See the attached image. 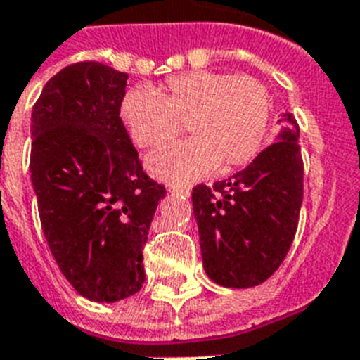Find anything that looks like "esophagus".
<instances>
[{"label":"esophagus","mask_w":360,"mask_h":360,"mask_svg":"<svg viewBox=\"0 0 360 360\" xmlns=\"http://www.w3.org/2000/svg\"><path fill=\"white\" fill-rule=\"evenodd\" d=\"M172 192H177V194L188 195L190 194V186H186V185H174V186H172Z\"/></svg>","instance_id":"34e87169"}]
</instances>
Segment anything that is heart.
I'll return each mask as SVG.
<instances>
[{
    "label": "heart",
    "instance_id": "b5f03b06",
    "mask_svg": "<svg viewBox=\"0 0 360 360\" xmlns=\"http://www.w3.org/2000/svg\"><path fill=\"white\" fill-rule=\"evenodd\" d=\"M122 120L139 148H157L183 131L192 140L166 146L148 159L153 175L190 181L246 166L264 144L270 94L251 75L190 72L166 81L157 92L133 89L122 101Z\"/></svg>",
    "mask_w": 360,
    "mask_h": 360
}]
</instances>
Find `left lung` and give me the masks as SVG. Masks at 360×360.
Returning <instances> with one entry per match:
<instances>
[{
	"mask_svg": "<svg viewBox=\"0 0 360 360\" xmlns=\"http://www.w3.org/2000/svg\"><path fill=\"white\" fill-rule=\"evenodd\" d=\"M279 122L276 142L244 170L192 190L203 268L227 288L264 283L296 236L303 201L300 125L290 110Z\"/></svg>",
	"mask_w": 360,
	"mask_h": 360,
	"instance_id": "1",
	"label": "left lung"
}]
</instances>
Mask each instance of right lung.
Masks as SVG:
<instances>
[{"label": "right lung", "instance_id": "add662e5", "mask_svg": "<svg viewBox=\"0 0 360 360\" xmlns=\"http://www.w3.org/2000/svg\"><path fill=\"white\" fill-rule=\"evenodd\" d=\"M127 79L96 60L70 64L31 114L29 170L44 236L70 285L98 303L142 288V251L166 194L120 118Z\"/></svg>", "mask_w": 360, "mask_h": 360}]
</instances>
